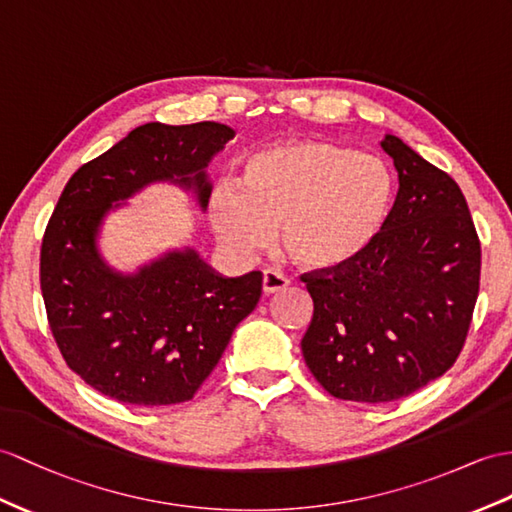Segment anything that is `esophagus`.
<instances>
[{
    "label": "esophagus",
    "instance_id": "obj_1",
    "mask_svg": "<svg viewBox=\"0 0 512 512\" xmlns=\"http://www.w3.org/2000/svg\"><path fill=\"white\" fill-rule=\"evenodd\" d=\"M289 284H291L289 278H286L282 271H278V269H265L263 271V291H265V295L278 293V291L286 289Z\"/></svg>",
    "mask_w": 512,
    "mask_h": 512
}]
</instances>
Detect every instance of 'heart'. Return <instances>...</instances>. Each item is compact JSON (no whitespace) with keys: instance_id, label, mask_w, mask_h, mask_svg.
<instances>
[{"instance_id":"b5f03b06","label":"heart","mask_w":512,"mask_h":512,"mask_svg":"<svg viewBox=\"0 0 512 512\" xmlns=\"http://www.w3.org/2000/svg\"><path fill=\"white\" fill-rule=\"evenodd\" d=\"M395 202V178L378 156L328 141H284L243 162L239 189H217L210 221L239 254L265 249L280 228L299 267L332 271L378 239Z\"/></svg>"}]
</instances>
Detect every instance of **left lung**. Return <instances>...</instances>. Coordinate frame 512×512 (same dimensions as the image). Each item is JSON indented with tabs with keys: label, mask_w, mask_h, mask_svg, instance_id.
<instances>
[{
	"label": "left lung",
	"mask_w": 512,
	"mask_h": 512,
	"mask_svg": "<svg viewBox=\"0 0 512 512\" xmlns=\"http://www.w3.org/2000/svg\"><path fill=\"white\" fill-rule=\"evenodd\" d=\"M397 189L378 239L354 263L304 273L310 373L339 400L382 404L419 391L463 350L480 289V239L458 184L402 139L380 143Z\"/></svg>",
	"instance_id": "8db88e82"
}]
</instances>
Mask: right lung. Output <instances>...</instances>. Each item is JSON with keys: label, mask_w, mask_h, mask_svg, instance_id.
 I'll return each mask as SVG.
<instances>
[{"label": "right lung", "mask_w": 512, "mask_h": 512, "mask_svg": "<svg viewBox=\"0 0 512 512\" xmlns=\"http://www.w3.org/2000/svg\"><path fill=\"white\" fill-rule=\"evenodd\" d=\"M230 139L234 130L215 121L145 123L73 173L47 223L41 291L49 328L69 369L121 404L191 400L258 304L263 273L223 278L191 247L134 273L108 267L97 249L104 217L152 182L193 191L206 210V167Z\"/></svg>", "instance_id": "add662e5"}]
</instances>
